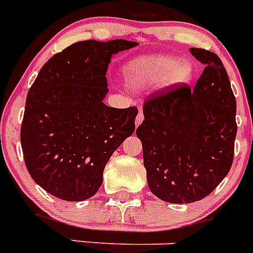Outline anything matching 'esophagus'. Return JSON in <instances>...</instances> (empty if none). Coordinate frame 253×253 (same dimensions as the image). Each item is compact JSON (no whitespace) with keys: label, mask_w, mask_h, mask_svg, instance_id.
<instances>
[{"label":"esophagus","mask_w":253,"mask_h":253,"mask_svg":"<svg viewBox=\"0 0 253 253\" xmlns=\"http://www.w3.org/2000/svg\"><path fill=\"white\" fill-rule=\"evenodd\" d=\"M143 120H144V114H143L142 110H139L137 118H135V125H137V126H138V125H140V124H142Z\"/></svg>","instance_id":"1"}]
</instances>
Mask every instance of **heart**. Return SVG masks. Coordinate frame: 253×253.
I'll list each match as a JSON object with an SVG mask.
<instances>
[{
  "instance_id": "1",
  "label": "heart",
  "mask_w": 253,
  "mask_h": 253,
  "mask_svg": "<svg viewBox=\"0 0 253 253\" xmlns=\"http://www.w3.org/2000/svg\"><path fill=\"white\" fill-rule=\"evenodd\" d=\"M193 64L187 59H177L172 55H147L130 60L125 66V76L129 84L137 88L157 84H186L193 77Z\"/></svg>"
}]
</instances>
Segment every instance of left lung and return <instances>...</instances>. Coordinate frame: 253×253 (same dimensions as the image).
<instances>
[{"mask_svg": "<svg viewBox=\"0 0 253 253\" xmlns=\"http://www.w3.org/2000/svg\"><path fill=\"white\" fill-rule=\"evenodd\" d=\"M205 66L193 90L167 87L147 97L137 135L152 193L173 204L195 203L227 176L237 134L236 97L222 60L191 48Z\"/></svg>", "mask_w": 253, "mask_h": 253, "instance_id": "1", "label": "left lung"}]
</instances>
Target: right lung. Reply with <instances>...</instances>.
<instances>
[{
  "label": "right lung",
  "instance_id": "add662e5",
  "mask_svg": "<svg viewBox=\"0 0 253 253\" xmlns=\"http://www.w3.org/2000/svg\"><path fill=\"white\" fill-rule=\"evenodd\" d=\"M135 42L86 40L54 54L42 67L26 97L21 148L33 180L55 198L82 202L97 193L102 172L135 129V106L102 102L113 54Z\"/></svg>",
  "mask_w": 253,
  "mask_h": 253
}]
</instances>
